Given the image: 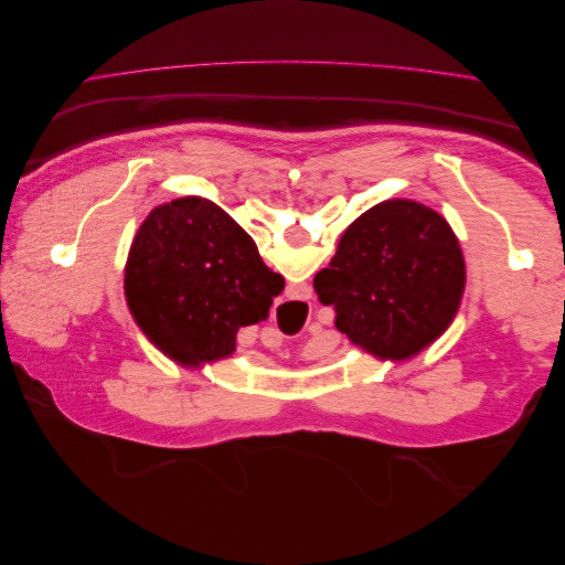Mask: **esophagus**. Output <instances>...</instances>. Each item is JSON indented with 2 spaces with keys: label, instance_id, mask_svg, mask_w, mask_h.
I'll use <instances>...</instances> for the list:
<instances>
[{
  "label": "esophagus",
  "instance_id": "obj_1",
  "mask_svg": "<svg viewBox=\"0 0 565 565\" xmlns=\"http://www.w3.org/2000/svg\"><path fill=\"white\" fill-rule=\"evenodd\" d=\"M309 299H311V289L306 285H292L287 289V299L282 303V309H287L289 313H303L306 309H309Z\"/></svg>",
  "mask_w": 565,
  "mask_h": 565
}]
</instances>
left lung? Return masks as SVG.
<instances>
[{
    "label": "left lung",
    "instance_id": "1",
    "mask_svg": "<svg viewBox=\"0 0 565 565\" xmlns=\"http://www.w3.org/2000/svg\"><path fill=\"white\" fill-rule=\"evenodd\" d=\"M320 303L353 344L407 358L448 328L465 292V259L448 221L413 200H386L341 235L316 273Z\"/></svg>",
    "mask_w": 565,
    "mask_h": 565
}]
</instances>
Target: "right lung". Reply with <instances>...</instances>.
Here are the masks:
<instances>
[{
    "instance_id": "right-lung-1",
    "label": "right lung",
    "mask_w": 565,
    "mask_h": 565,
    "mask_svg": "<svg viewBox=\"0 0 565 565\" xmlns=\"http://www.w3.org/2000/svg\"><path fill=\"white\" fill-rule=\"evenodd\" d=\"M125 287L150 341L183 365L235 351V334L268 316L285 287L252 237L202 198L152 210L134 237Z\"/></svg>"
}]
</instances>
